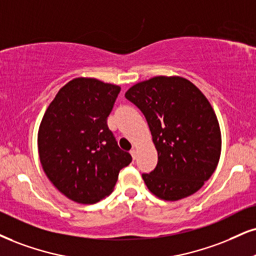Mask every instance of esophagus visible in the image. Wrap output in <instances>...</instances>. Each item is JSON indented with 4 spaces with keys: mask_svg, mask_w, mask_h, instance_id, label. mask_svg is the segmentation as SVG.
I'll return each mask as SVG.
<instances>
[{
    "mask_svg": "<svg viewBox=\"0 0 256 256\" xmlns=\"http://www.w3.org/2000/svg\"><path fill=\"white\" fill-rule=\"evenodd\" d=\"M130 154H132V156H133V159H136L138 152H136V150H135V148H133V150H130Z\"/></svg>",
    "mask_w": 256,
    "mask_h": 256,
    "instance_id": "esophagus-1",
    "label": "esophagus"
}]
</instances>
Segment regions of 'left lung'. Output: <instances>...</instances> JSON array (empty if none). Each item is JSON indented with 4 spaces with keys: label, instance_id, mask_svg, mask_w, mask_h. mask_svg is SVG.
<instances>
[{
    "label": "left lung",
    "instance_id": "8db88e82",
    "mask_svg": "<svg viewBox=\"0 0 256 256\" xmlns=\"http://www.w3.org/2000/svg\"><path fill=\"white\" fill-rule=\"evenodd\" d=\"M126 98L142 112L158 152L154 171L144 173L148 190L164 200L197 192L215 172L222 138L206 97L179 76H156L133 85Z\"/></svg>",
    "mask_w": 256,
    "mask_h": 256
}]
</instances>
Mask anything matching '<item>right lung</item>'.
<instances>
[{
  "mask_svg": "<svg viewBox=\"0 0 256 256\" xmlns=\"http://www.w3.org/2000/svg\"><path fill=\"white\" fill-rule=\"evenodd\" d=\"M121 91L96 78H74L50 103L38 132L40 162L62 194L80 204L114 190L132 156L118 147L106 118Z\"/></svg>",
  "mask_w": 256,
  "mask_h": 256,
  "instance_id": "obj_1",
  "label": "right lung"
}]
</instances>
